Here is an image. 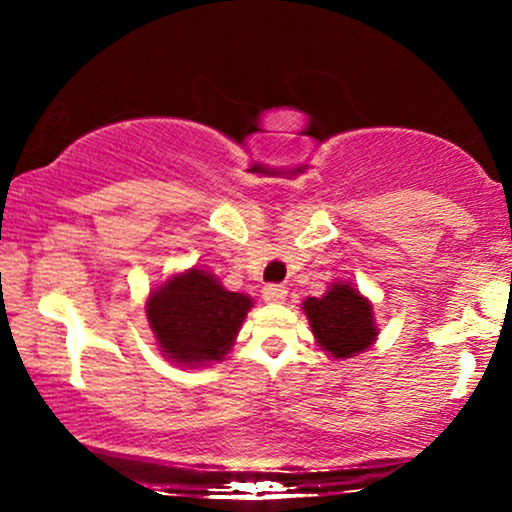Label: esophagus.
<instances>
[{
	"label": "esophagus",
	"instance_id": "34e87169",
	"mask_svg": "<svg viewBox=\"0 0 512 512\" xmlns=\"http://www.w3.org/2000/svg\"><path fill=\"white\" fill-rule=\"evenodd\" d=\"M262 298L267 303H284L286 301V289L284 286H276V284H269L262 289Z\"/></svg>",
	"mask_w": 512,
	"mask_h": 512
}]
</instances>
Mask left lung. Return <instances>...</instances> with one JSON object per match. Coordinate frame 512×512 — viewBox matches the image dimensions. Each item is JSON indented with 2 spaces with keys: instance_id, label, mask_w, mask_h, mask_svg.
<instances>
[{
  "instance_id": "obj_1",
  "label": "left lung",
  "mask_w": 512,
  "mask_h": 512,
  "mask_svg": "<svg viewBox=\"0 0 512 512\" xmlns=\"http://www.w3.org/2000/svg\"><path fill=\"white\" fill-rule=\"evenodd\" d=\"M315 344L330 358H354L378 339L373 303L351 281H332L320 298H305Z\"/></svg>"
}]
</instances>
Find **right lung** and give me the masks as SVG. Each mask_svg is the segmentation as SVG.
<instances>
[{"mask_svg": "<svg viewBox=\"0 0 512 512\" xmlns=\"http://www.w3.org/2000/svg\"><path fill=\"white\" fill-rule=\"evenodd\" d=\"M255 301L228 291L209 269L170 274L146 298V320L161 356L182 368H202L231 354Z\"/></svg>", "mask_w": 512, "mask_h": 512, "instance_id": "add662e5", "label": "right lung"}]
</instances>
